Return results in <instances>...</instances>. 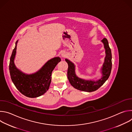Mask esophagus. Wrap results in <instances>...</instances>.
Segmentation results:
<instances>
[{
  "mask_svg": "<svg viewBox=\"0 0 132 132\" xmlns=\"http://www.w3.org/2000/svg\"><path fill=\"white\" fill-rule=\"evenodd\" d=\"M61 56H62V57L65 58V57H66V56H67V54H66L65 52H62V54H61Z\"/></svg>",
  "mask_w": 132,
  "mask_h": 132,
  "instance_id": "obj_1",
  "label": "esophagus"
}]
</instances>
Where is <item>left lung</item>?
<instances>
[{"label": "left lung", "mask_w": 132, "mask_h": 132, "mask_svg": "<svg viewBox=\"0 0 132 132\" xmlns=\"http://www.w3.org/2000/svg\"><path fill=\"white\" fill-rule=\"evenodd\" d=\"M101 42L103 43L105 48V57L100 70L102 76L98 80H85L78 77L75 72V65L74 64L68 59H65L68 65L67 70L68 79L71 85L75 89L89 92L95 91L102 86L109 78L112 69L111 51L106 39H103Z\"/></svg>", "instance_id": "obj_1"}]
</instances>
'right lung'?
Here are the masks:
<instances>
[{"mask_svg": "<svg viewBox=\"0 0 132 132\" xmlns=\"http://www.w3.org/2000/svg\"><path fill=\"white\" fill-rule=\"evenodd\" d=\"M18 41L10 60L9 71L11 80L16 89L24 96L29 98L40 97L48 90L52 72L61 60L59 57H54L48 60L38 71L26 74L18 69L14 64Z\"/></svg>", "mask_w": 132, "mask_h": 132, "instance_id": "obj_1", "label": "right lung"}]
</instances>
